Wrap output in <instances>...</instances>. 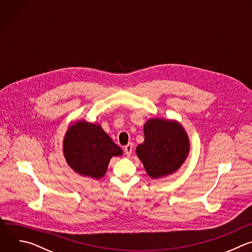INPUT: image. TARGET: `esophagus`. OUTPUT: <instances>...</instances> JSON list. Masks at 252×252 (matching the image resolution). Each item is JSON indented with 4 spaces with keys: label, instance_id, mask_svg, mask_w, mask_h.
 I'll list each match as a JSON object with an SVG mask.
<instances>
[{
    "label": "esophagus",
    "instance_id": "esophagus-1",
    "mask_svg": "<svg viewBox=\"0 0 252 252\" xmlns=\"http://www.w3.org/2000/svg\"><path fill=\"white\" fill-rule=\"evenodd\" d=\"M132 149H133V145L132 143H127V145L125 147V153H126V155L127 156V157H129L130 155H131V153H132Z\"/></svg>",
    "mask_w": 252,
    "mask_h": 252
}]
</instances>
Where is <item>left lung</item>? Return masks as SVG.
Masks as SVG:
<instances>
[{"label":"left lung","mask_w":252,"mask_h":252,"mask_svg":"<svg viewBox=\"0 0 252 252\" xmlns=\"http://www.w3.org/2000/svg\"><path fill=\"white\" fill-rule=\"evenodd\" d=\"M145 141L136 148V155L148 174L158 178L177 170L189 152V137L176 122L153 119L143 127Z\"/></svg>","instance_id":"left-lung-1"}]
</instances>
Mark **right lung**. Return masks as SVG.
Instances as JSON below:
<instances>
[{
	"label": "right lung",
	"instance_id": "right-lung-1",
	"mask_svg": "<svg viewBox=\"0 0 252 252\" xmlns=\"http://www.w3.org/2000/svg\"><path fill=\"white\" fill-rule=\"evenodd\" d=\"M63 155L76 172L98 179L104 175L111 158L122 156L123 151L99 125L79 122L65 133Z\"/></svg>",
	"mask_w": 252,
	"mask_h": 252
}]
</instances>
